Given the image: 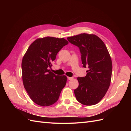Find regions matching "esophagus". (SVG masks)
<instances>
[{
    "label": "esophagus",
    "mask_w": 131,
    "mask_h": 131,
    "mask_svg": "<svg viewBox=\"0 0 131 131\" xmlns=\"http://www.w3.org/2000/svg\"><path fill=\"white\" fill-rule=\"evenodd\" d=\"M67 78H68L69 80H72V79H73L72 77H67Z\"/></svg>",
    "instance_id": "34e87169"
}]
</instances>
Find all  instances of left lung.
<instances>
[{"mask_svg": "<svg viewBox=\"0 0 131 131\" xmlns=\"http://www.w3.org/2000/svg\"><path fill=\"white\" fill-rule=\"evenodd\" d=\"M67 39L79 47L83 67L89 68L86 77L77 78L79 86L74 90L75 97L84 105L96 104L105 96L112 79V62L108 49L94 34L82 33Z\"/></svg>", "mask_w": 131, "mask_h": 131, "instance_id": "1", "label": "left lung"}]
</instances>
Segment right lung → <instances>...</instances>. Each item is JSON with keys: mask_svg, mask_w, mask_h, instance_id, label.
<instances>
[{"mask_svg": "<svg viewBox=\"0 0 131 131\" xmlns=\"http://www.w3.org/2000/svg\"><path fill=\"white\" fill-rule=\"evenodd\" d=\"M68 43L64 38H39L31 43L23 57V84L31 100L39 105L56 103L66 84V76L56 75L48 69L59 50Z\"/></svg>", "mask_w": 131, "mask_h": 131, "instance_id": "right-lung-1", "label": "right lung"}]
</instances>
